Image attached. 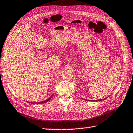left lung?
Returning <instances> with one entry per match:
<instances>
[{
  "label": "left lung",
  "mask_w": 133,
  "mask_h": 133,
  "mask_svg": "<svg viewBox=\"0 0 133 133\" xmlns=\"http://www.w3.org/2000/svg\"><path fill=\"white\" fill-rule=\"evenodd\" d=\"M85 100H87V101H88V100H89V101H91V100H86V99H85ZM104 100V99H99V100H94V101H101V100Z\"/></svg>",
  "instance_id": "8db88e82"
}]
</instances>
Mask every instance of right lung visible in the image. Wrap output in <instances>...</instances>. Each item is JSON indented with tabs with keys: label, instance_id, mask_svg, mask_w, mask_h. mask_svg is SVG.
I'll return each instance as SVG.
<instances>
[{
	"label": "right lung",
	"instance_id": "add662e5",
	"mask_svg": "<svg viewBox=\"0 0 133 133\" xmlns=\"http://www.w3.org/2000/svg\"><path fill=\"white\" fill-rule=\"evenodd\" d=\"M53 96V95H52L51 97H50L48 99H46V100H44V101H43V102H38V103H37V104H42V103H46V102H48L49 101V100L51 99V98H52V96ZM29 103H31V104H33L34 103H31V102H29Z\"/></svg>",
	"mask_w": 133,
	"mask_h": 133
}]
</instances>
